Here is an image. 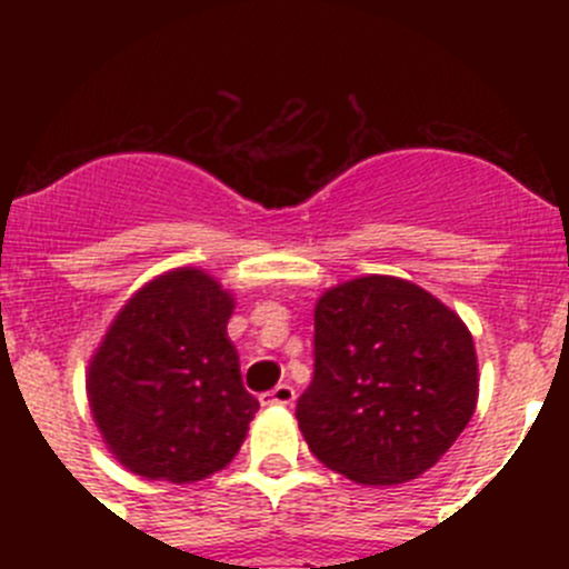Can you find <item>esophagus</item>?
<instances>
[{
	"mask_svg": "<svg viewBox=\"0 0 569 569\" xmlns=\"http://www.w3.org/2000/svg\"><path fill=\"white\" fill-rule=\"evenodd\" d=\"M295 399H297V393L291 386H278V388H272V391L261 393L263 407H289V405H295Z\"/></svg>",
	"mask_w": 569,
	"mask_h": 569,
	"instance_id": "esophagus-1",
	"label": "esophagus"
}]
</instances>
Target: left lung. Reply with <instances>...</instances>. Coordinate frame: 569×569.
<instances>
[{
  "mask_svg": "<svg viewBox=\"0 0 569 569\" xmlns=\"http://www.w3.org/2000/svg\"><path fill=\"white\" fill-rule=\"evenodd\" d=\"M313 327L317 371L297 401L308 449L358 485L418 479L476 410L468 325L410 280L363 274L319 297Z\"/></svg>",
  "mask_w": 569,
  "mask_h": 569,
  "instance_id": "1",
  "label": "left lung"
}]
</instances>
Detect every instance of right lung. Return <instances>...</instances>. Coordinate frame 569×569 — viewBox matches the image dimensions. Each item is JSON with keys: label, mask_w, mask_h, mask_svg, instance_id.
<instances>
[{"label": "right lung", "mask_w": 569, "mask_h": 569, "mask_svg": "<svg viewBox=\"0 0 569 569\" xmlns=\"http://www.w3.org/2000/svg\"><path fill=\"white\" fill-rule=\"evenodd\" d=\"M233 295L198 267L157 274L126 300L88 366L109 455L151 481L192 485L242 449L258 401L228 338Z\"/></svg>", "instance_id": "1"}]
</instances>
